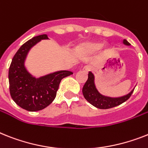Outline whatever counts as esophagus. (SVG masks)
<instances>
[{
	"mask_svg": "<svg viewBox=\"0 0 148 148\" xmlns=\"http://www.w3.org/2000/svg\"><path fill=\"white\" fill-rule=\"evenodd\" d=\"M91 69V67L90 66H85L83 68V71L88 73V72L90 71Z\"/></svg>",
	"mask_w": 148,
	"mask_h": 148,
	"instance_id": "esophagus-1",
	"label": "esophagus"
}]
</instances>
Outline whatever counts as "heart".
<instances>
[{"label": "heart", "instance_id": "b5f03b06", "mask_svg": "<svg viewBox=\"0 0 148 148\" xmlns=\"http://www.w3.org/2000/svg\"><path fill=\"white\" fill-rule=\"evenodd\" d=\"M102 45L99 42H86L84 43L80 49L85 53H94L101 49Z\"/></svg>", "mask_w": 148, "mask_h": 148}]
</instances>
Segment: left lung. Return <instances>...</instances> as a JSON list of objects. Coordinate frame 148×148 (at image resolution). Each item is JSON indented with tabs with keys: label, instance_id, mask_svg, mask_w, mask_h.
<instances>
[{
	"label": "left lung",
	"instance_id": "1",
	"mask_svg": "<svg viewBox=\"0 0 148 148\" xmlns=\"http://www.w3.org/2000/svg\"><path fill=\"white\" fill-rule=\"evenodd\" d=\"M123 44L125 45H130V44L125 39L123 40ZM133 91L134 89L132 90L128 95L119 97H107V96L101 95V93H99V91L96 88L95 84V75L91 72L88 73V80L82 88V93L85 98L91 104L93 105L94 107L99 109H110V108L122 104L131 97Z\"/></svg>",
	"mask_w": 148,
	"mask_h": 148
}]
</instances>
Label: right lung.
Returning a JSON list of instances; mask_svg holds the SVG:
<instances>
[{"instance_id":"right-lung-1","label":"right lung","mask_w":148,"mask_h":148,"mask_svg":"<svg viewBox=\"0 0 148 148\" xmlns=\"http://www.w3.org/2000/svg\"><path fill=\"white\" fill-rule=\"evenodd\" d=\"M44 39H48L47 35L35 36L23 44L14 55L9 68L11 97L18 106L28 111L41 110L51 104L56 97L61 80L73 74L62 70L35 78L28 72L25 66L28 53Z\"/></svg>"}]
</instances>
